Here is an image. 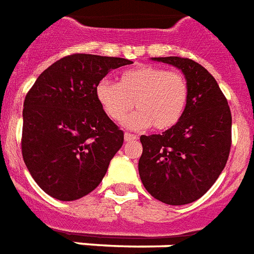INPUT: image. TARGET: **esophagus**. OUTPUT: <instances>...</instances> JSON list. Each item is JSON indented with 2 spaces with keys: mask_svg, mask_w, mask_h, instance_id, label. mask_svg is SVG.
Returning a JSON list of instances; mask_svg holds the SVG:
<instances>
[{
  "mask_svg": "<svg viewBox=\"0 0 254 254\" xmlns=\"http://www.w3.org/2000/svg\"><path fill=\"white\" fill-rule=\"evenodd\" d=\"M124 138H125V141H133V140H136L137 137L134 134H132V133H125Z\"/></svg>",
  "mask_w": 254,
  "mask_h": 254,
  "instance_id": "obj_1",
  "label": "esophagus"
}]
</instances>
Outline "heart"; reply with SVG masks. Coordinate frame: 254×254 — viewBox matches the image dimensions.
Wrapping results in <instances>:
<instances>
[{"instance_id":"heart-1","label":"heart","mask_w":254,"mask_h":254,"mask_svg":"<svg viewBox=\"0 0 254 254\" xmlns=\"http://www.w3.org/2000/svg\"><path fill=\"white\" fill-rule=\"evenodd\" d=\"M97 101L110 120L121 122L133 106L137 109L125 125L157 130L175 127L189 102V83L185 75L155 65H138L124 71L118 83L102 80L95 87Z\"/></svg>"}]
</instances>
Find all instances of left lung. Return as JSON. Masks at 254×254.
<instances>
[{"label":"left lung","mask_w":254,"mask_h":254,"mask_svg":"<svg viewBox=\"0 0 254 254\" xmlns=\"http://www.w3.org/2000/svg\"><path fill=\"white\" fill-rule=\"evenodd\" d=\"M182 69L189 102L180 121L161 134L141 136L138 174L163 203L180 206L203 196L226 165L232 146V113L217 80L187 58H152Z\"/></svg>","instance_id":"left-lung-1"}]
</instances>
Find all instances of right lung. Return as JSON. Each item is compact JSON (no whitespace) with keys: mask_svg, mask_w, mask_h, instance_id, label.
<instances>
[{"mask_svg":"<svg viewBox=\"0 0 254 254\" xmlns=\"http://www.w3.org/2000/svg\"><path fill=\"white\" fill-rule=\"evenodd\" d=\"M124 58L74 54L55 62L28 91L21 151L29 174L52 198L75 200L102 182L124 132L106 116L95 87Z\"/></svg>","mask_w":254,"mask_h":254,"instance_id":"obj_1","label":"right lung"}]
</instances>
